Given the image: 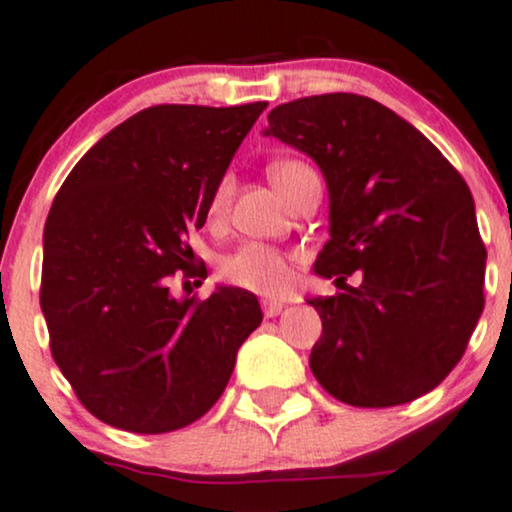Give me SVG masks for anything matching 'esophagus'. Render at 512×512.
<instances>
[{"label": "esophagus", "instance_id": "obj_1", "mask_svg": "<svg viewBox=\"0 0 512 512\" xmlns=\"http://www.w3.org/2000/svg\"><path fill=\"white\" fill-rule=\"evenodd\" d=\"M281 310H283L281 303H272V300H264V303H262L264 317H276V315H281Z\"/></svg>", "mask_w": 512, "mask_h": 512}]
</instances>
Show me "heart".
<instances>
[{
	"label": "heart",
	"mask_w": 512,
	"mask_h": 512,
	"mask_svg": "<svg viewBox=\"0 0 512 512\" xmlns=\"http://www.w3.org/2000/svg\"><path fill=\"white\" fill-rule=\"evenodd\" d=\"M310 169L305 162L298 159H281L269 166V176H272L274 186L283 195L291 186V181L298 174ZM231 195V181L224 178L214 190L212 202H209V217H221L226 209ZM221 276L233 286L248 288V291L262 295H286L293 288V269L288 264L286 255L269 245L250 243L233 252L221 262Z\"/></svg>",
	"instance_id": "obj_1"
}]
</instances>
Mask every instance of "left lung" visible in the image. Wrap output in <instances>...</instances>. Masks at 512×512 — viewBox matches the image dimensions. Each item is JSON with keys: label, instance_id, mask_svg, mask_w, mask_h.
Wrapping results in <instances>:
<instances>
[{"label": "left lung", "instance_id": "left-lung-1", "mask_svg": "<svg viewBox=\"0 0 512 512\" xmlns=\"http://www.w3.org/2000/svg\"><path fill=\"white\" fill-rule=\"evenodd\" d=\"M267 119L264 135L315 159L329 188L315 272L343 293L307 300L322 319L312 374L355 408L436 389L484 310L486 248L465 178L415 126L353 92L300 97ZM355 271L363 283L346 287Z\"/></svg>", "mask_w": 512, "mask_h": 512}]
</instances>
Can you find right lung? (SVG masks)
Segmentation results:
<instances>
[{"mask_svg": "<svg viewBox=\"0 0 512 512\" xmlns=\"http://www.w3.org/2000/svg\"><path fill=\"white\" fill-rule=\"evenodd\" d=\"M264 109L147 107L92 145L54 197L40 307L54 362L97 420L176 432L229 384L238 348L262 322L260 303L233 286L174 298L169 281L202 276L186 238L205 226Z\"/></svg>", "mask_w": 512, "mask_h": 512, "instance_id": "right-lung-1", "label": "right lung"}]
</instances>
